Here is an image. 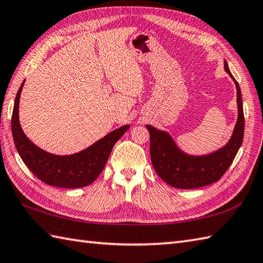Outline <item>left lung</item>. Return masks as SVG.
<instances>
[{"mask_svg": "<svg viewBox=\"0 0 263 263\" xmlns=\"http://www.w3.org/2000/svg\"><path fill=\"white\" fill-rule=\"evenodd\" d=\"M225 70L235 81L237 90L238 117L233 136L218 152L194 157L183 154L175 146L168 133L147 125L150 135V157L156 173L161 180L177 189H197L219 181L233 163L243 142L244 113L242 93L225 61Z\"/></svg>", "mask_w": 263, "mask_h": 263, "instance_id": "left-lung-1", "label": "left lung"}]
</instances>
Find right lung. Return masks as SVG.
Here are the masks:
<instances>
[{"mask_svg":"<svg viewBox=\"0 0 263 263\" xmlns=\"http://www.w3.org/2000/svg\"><path fill=\"white\" fill-rule=\"evenodd\" d=\"M25 81L16 92L12 111V136L15 148L22 161L37 178L48 185L76 189L91 184L103 172L114 144L124 135L128 125H124L100 139L88 149L71 156L47 154L30 142L19 123V100Z\"/></svg>","mask_w":263,"mask_h":263,"instance_id":"obj_1","label":"right lung"}]
</instances>
